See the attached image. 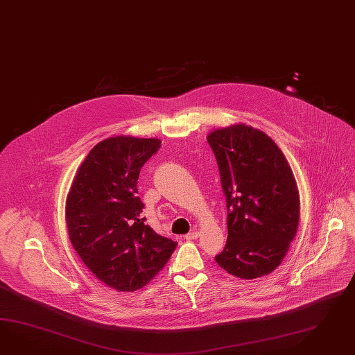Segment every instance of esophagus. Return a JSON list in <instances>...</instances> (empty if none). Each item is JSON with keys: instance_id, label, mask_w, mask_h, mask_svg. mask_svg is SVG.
<instances>
[{"instance_id": "34e87169", "label": "esophagus", "mask_w": 355, "mask_h": 355, "mask_svg": "<svg viewBox=\"0 0 355 355\" xmlns=\"http://www.w3.org/2000/svg\"><path fill=\"white\" fill-rule=\"evenodd\" d=\"M200 236V233L198 232H191V233H188V234H185L184 238L187 239V241H191V239H197Z\"/></svg>"}]
</instances>
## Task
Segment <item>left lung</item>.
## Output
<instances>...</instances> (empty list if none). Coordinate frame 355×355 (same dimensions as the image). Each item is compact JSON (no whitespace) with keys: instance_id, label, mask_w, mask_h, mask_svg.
<instances>
[{"instance_id":"1","label":"left lung","mask_w":355,"mask_h":355,"mask_svg":"<svg viewBox=\"0 0 355 355\" xmlns=\"http://www.w3.org/2000/svg\"><path fill=\"white\" fill-rule=\"evenodd\" d=\"M227 197V239L215 260L254 279L281 265L300 221V197L282 150L265 132L236 123L207 137Z\"/></svg>"}]
</instances>
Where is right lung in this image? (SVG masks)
<instances>
[{"label": "right lung", "instance_id": "1", "mask_svg": "<svg viewBox=\"0 0 355 355\" xmlns=\"http://www.w3.org/2000/svg\"><path fill=\"white\" fill-rule=\"evenodd\" d=\"M159 139L110 137L92 148L65 203L68 234L94 275L117 291H137L170 260L178 242L157 234L137 197L141 167Z\"/></svg>", "mask_w": 355, "mask_h": 355}]
</instances>
